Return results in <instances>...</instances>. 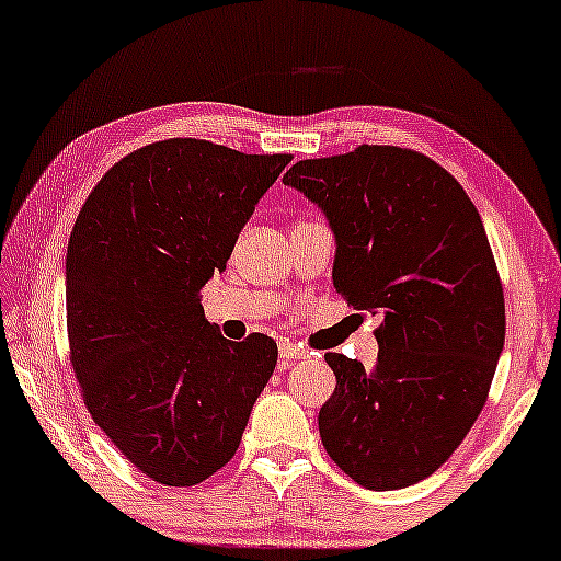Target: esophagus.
Returning <instances> with one entry per match:
<instances>
[{
  "label": "esophagus",
  "instance_id": "1",
  "mask_svg": "<svg viewBox=\"0 0 561 561\" xmlns=\"http://www.w3.org/2000/svg\"><path fill=\"white\" fill-rule=\"evenodd\" d=\"M307 355H309L307 350L295 345V342H282V345H279V360H282V365L302 360V357H307Z\"/></svg>",
  "mask_w": 561,
  "mask_h": 561
}]
</instances>
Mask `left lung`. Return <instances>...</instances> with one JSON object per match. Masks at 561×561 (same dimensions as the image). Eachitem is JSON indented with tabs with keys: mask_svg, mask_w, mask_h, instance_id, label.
<instances>
[{
	"mask_svg": "<svg viewBox=\"0 0 561 561\" xmlns=\"http://www.w3.org/2000/svg\"><path fill=\"white\" fill-rule=\"evenodd\" d=\"M334 233V289L380 314L378 365L328 353L320 411L330 458L373 491L405 489L461 446L486 403L506 314L471 198L428 156L396 146L309 158L284 173Z\"/></svg>",
	"mask_w": 561,
	"mask_h": 561,
	"instance_id": "left-lung-1",
	"label": "left lung"
}]
</instances>
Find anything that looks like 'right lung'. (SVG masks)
<instances>
[{
    "instance_id": "add662e5",
    "label": "right lung",
    "mask_w": 561,
    "mask_h": 561,
    "mask_svg": "<svg viewBox=\"0 0 561 561\" xmlns=\"http://www.w3.org/2000/svg\"><path fill=\"white\" fill-rule=\"evenodd\" d=\"M289 161L196 138L150 144L100 179L72 227L67 337L82 398L121 454L165 486H194L231 461L277 365L266 334L224 337L201 289L227 270Z\"/></svg>"
}]
</instances>
